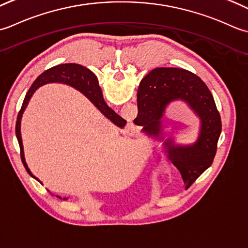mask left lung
I'll return each instance as SVG.
<instances>
[{"instance_id": "obj_1", "label": "left lung", "mask_w": 248, "mask_h": 248, "mask_svg": "<svg viewBox=\"0 0 248 248\" xmlns=\"http://www.w3.org/2000/svg\"><path fill=\"white\" fill-rule=\"evenodd\" d=\"M181 99L187 103L201 119L199 139L194 145H176L162 136L165 107ZM138 115L134 123L142 131L163 140L172 164L179 169L187 189L209 168L215 157L221 133V121L213 96L206 84L186 69L158 67L141 80L137 92Z\"/></svg>"}]
</instances>
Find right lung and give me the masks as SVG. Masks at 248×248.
<instances>
[{"instance_id": "right-lung-1", "label": "right lung", "mask_w": 248, "mask_h": 248, "mask_svg": "<svg viewBox=\"0 0 248 248\" xmlns=\"http://www.w3.org/2000/svg\"><path fill=\"white\" fill-rule=\"evenodd\" d=\"M50 82L65 83L75 89H77L82 94L87 96L91 102L93 103L95 107L97 108L106 118H108L111 122H113L115 125L119 126V127H124L126 124V120L121 118L119 114L115 113L114 111L105 103L102 89L99 87L97 78H96V76L87 67H84L82 65H79V64L68 63V64L57 65V66H53L51 68L45 70L42 75L38 76L37 79L35 80L34 83L32 84V87L28 91L27 95H25L24 100L22 103V107L19 111L18 117H17V122H16V136L19 142V146H20V156H21V160L23 163L24 168L27 169L29 174L32 176L33 174L28 168V165L25 163V159H24L21 134H20V124H21V118H22L23 111L25 110V108H27L29 100L32 97L33 93L39 87H42V85L50 83ZM59 198H61V197H59Z\"/></svg>"}]
</instances>
